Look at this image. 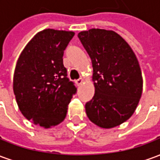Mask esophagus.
<instances>
[{
  "label": "esophagus",
  "instance_id": "esophagus-1",
  "mask_svg": "<svg viewBox=\"0 0 160 160\" xmlns=\"http://www.w3.org/2000/svg\"><path fill=\"white\" fill-rule=\"evenodd\" d=\"M83 81H84L83 78H80V79H78V80H75V83H76L78 86H80V85H81V84L83 83Z\"/></svg>",
  "mask_w": 160,
  "mask_h": 160
}]
</instances>
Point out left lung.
Instances as JSON below:
<instances>
[{
    "mask_svg": "<svg viewBox=\"0 0 160 160\" xmlns=\"http://www.w3.org/2000/svg\"><path fill=\"white\" fill-rule=\"evenodd\" d=\"M92 63L95 94L86 104L89 120L112 128L130 118L142 93V74L137 57L114 31L92 29L78 34Z\"/></svg>",
    "mask_w": 160,
    "mask_h": 160,
    "instance_id": "8db88e82",
    "label": "left lung"
}]
</instances>
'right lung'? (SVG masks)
Returning a JSON list of instances; mask_svg holds the SVG:
<instances>
[{
    "label": "right lung",
    "mask_w": 160,
    "mask_h": 160,
    "mask_svg": "<svg viewBox=\"0 0 160 160\" xmlns=\"http://www.w3.org/2000/svg\"><path fill=\"white\" fill-rule=\"evenodd\" d=\"M73 32L45 29L30 40L17 61L12 88L22 115L33 124L54 127L66 118L76 88L67 77L63 53Z\"/></svg>",
    "instance_id": "obj_1"
}]
</instances>
